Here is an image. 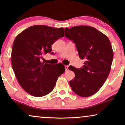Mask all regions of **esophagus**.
<instances>
[{
    "instance_id": "1",
    "label": "esophagus",
    "mask_w": 125,
    "mask_h": 125,
    "mask_svg": "<svg viewBox=\"0 0 125 125\" xmlns=\"http://www.w3.org/2000/svg\"><path fill=\"white\" fill-rule=\"evenodd\" d=\"M65 71H68V66L65 65Z\"/></svg>"
}]
</instances>
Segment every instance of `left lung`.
<instances>
[{"label": "left lung", "mask_w": 125, "mask_h": 125, "mask_svg": "<svg viewBox=\"0 0 125 125\" xmlns=\"http://www.w3.org/2000/svg\"><path fill=\"white\" fill-rule=\"evenodd\" d=\"M66 37L76 44L80 59H85L83 68L70 66L75 77L69 82L75 93L81 97L97 93L110 73L113 51L106 36L95 28L81 25L65 29Z\"/></svg>", "instance_id": "1"}]
</instances>
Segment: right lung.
<instances>
[{"label": "right lung", "instance_id": "1", "mask_svg": "<svg viewBox=\"0 0 125 125\" xmlns=\"http://www.w3.org/2000/svg\"><path fill=\"white\" fill-rule=\"evenodd\" d=\"M64 30L63 28L33 25L19 34L13 42V70L20 86L33 96L42 97L51 93L58 77L65 71L61 63L52 65L41 62L43 54L51 53V45L64 37Z\"/></svg>", "mask_w": 125, "mask_h": 125}]
</instances>
